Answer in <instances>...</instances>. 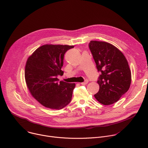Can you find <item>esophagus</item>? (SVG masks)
I'll return each mask as SVG.
<instances>
[{
	"label": "esophagus",
	"instance_id": "1",
	"mask_svg": "<svg viewBox=\"0 0 148 148\" xmlns=\"http://www.w3.org/2000/svg\"><path fill=\"white\" fill-rule=\"evenodd\" d=\"M88 80H86L85 82H82V83H81L82 85H87L88 84Z\"/></svg>",
	"mask_w": 148,
	"mask_h": 148
}]
</instances>
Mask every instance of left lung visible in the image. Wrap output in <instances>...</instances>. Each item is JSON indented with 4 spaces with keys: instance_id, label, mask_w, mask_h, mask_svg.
<instances>
[{
    "instance_id": "1",
    "label": "left lung",
    "mask_w": 148,
    "mask_h": 148,
    "mask_svg": "<svg viewBox=\"0 0 148 148\" xmlns=\"http://www.w3.org/2000/svg\"><path fill=\"white\" fill-rule=\"evenodd\" d=\"M89 47L99 71V92L96 99L105 106L117 102L130 88L132 74L123 53L112 44L90 41Z\"/></svg>"
}]
</instances>
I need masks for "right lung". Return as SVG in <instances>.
I'll list each match as a JSON object with an SVG mask.
<instances>
[{
  "label": "right lung",
  "mask_w": 148,
  "mask_h": 148,
  "mask_svg": "<svg viewBox=\"0 0 148 148\" xmlns=\"http://www.w3.org/2000/svg\"><path fill=\"white\" fill-rule=\"evenodd\" d=\"M74 45L45 44L27 58L25 69L27 88L32 96L43 106L60 110L71 100L75 83L58 82L66 52Z\"/></svg>",
  "instance_id": "1"
}]
</instances>
